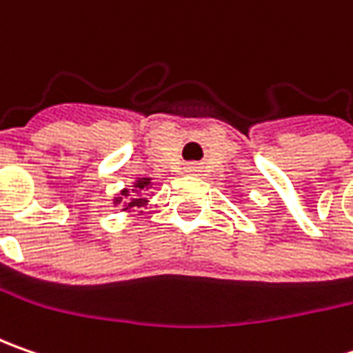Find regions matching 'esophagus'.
<instances>
[{
	"label": "esophagus",
	"instance_id": "obj_1",
	"mask_svg": "<svg viewBox=\"0 0 353 353\" xmlns=\"http://www.w3.org/2000/svg\"><path fill=\"white\" fill-rule=\"evenodd\" d=\"M186 170H188V172H198V167L196 165H188V167H186Z\"/></svg>",
	"mask_w": 353,
	"mask_h": 353
}]
</instances>
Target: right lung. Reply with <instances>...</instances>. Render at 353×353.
Wrapping results in <instances>:
<instances>
[{"mask_svg": "<svg viewBox=\"0 0 353 353\" xmlns=\"http://www.w3.org/2000/svg\"><path fill=\"white\" fill-rule=\"evenodd\" d=\"M149 184V179H141L139 183H135V188H139V190H143L145 186ZM123 194H128V190H123ZM147 200L145 198H131V202H128V208H135V206H141V204H145Z\"/></svg>", "mask_w": 353, "mask_h": 353, "instance_id": "1", "label": "right lung"}]
</instances>
